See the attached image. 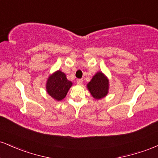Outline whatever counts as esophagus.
Instances as JSON below:
<instances>
[{
    "mask_svg": "<svg viewBox=\"0 0 158 158\" xmlns=\"http://www.w3.org/2000/svg\"><path fill=\"white\" fill-rule=\"evenodd\" d=\"M77 84L78 85H82V83H83V80L82 79H77Z\"/></svg>",
    "mask_w": 158,
    "mask_h": 158,
    "instance_id": "1",
    "label": "esophagus"
}]
</instances>
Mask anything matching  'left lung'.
<instances>
[{"mask_svg":"<svg viewBox=\"0 0 158 158\" xmlns=\"http://www.w3.org/2000/svg\"><path fill=\"white\" fill-rule=\"evenodd\" d=\"M87 88L94 99H101L108 95L109 79L102 72L99 71L87 84Z\"/></svg>","mask_w":158,"mask_h":158,"instance_id":"1","label":"left lung"}]
</instances>
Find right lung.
I'll use <instances>...</instances> for the list:
<instances>
[{
	"label": "right lung",
	"instance_id": "right-lung-1",
	"mask_svg": "<svg viewBox=\"0 0 158 158\" xmlns=\"http://www.w3.org/2000/svg\"><path fill=\"white\" fill-rule=\"evenodd\" d=\"M73 82L67 79L66 75L61 70L49 76L46 81V91L56 101H61L66 97Z\"/></svg>",
	"mask_w": 158,
	"mask_h": 158
}]
</instances>
